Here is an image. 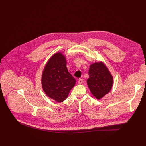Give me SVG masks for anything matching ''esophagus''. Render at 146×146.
I'll list each match as a JSON object with an SVG mask.
<instances>
[{"mask_svg": "<svg viewBox=\"0 0 146 146\" xmlns=\"http://www.w3.org/2000/svg\"><path fill=\"white\" fill-rule=\"evenodd\" d=\"M78 84H82V83L83 82V80L81 79V78H79L78 80Z\"/></svg>", "mask_w": 146, "mask_h": 146, "instance_id": "34e87169", "label": "esophagus"}]
</instances>
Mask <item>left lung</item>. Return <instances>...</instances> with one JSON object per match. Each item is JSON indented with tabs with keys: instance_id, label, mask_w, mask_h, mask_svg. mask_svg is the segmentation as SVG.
<instances>
[{
	"instance_id": "obj_1",
	"label": "left lung",
	"mask_w": 146,
	"mask_h": 146,
	"mask_svg": "<svg viewBox=\"0 0 146 146\" xmlns=\"http://www.w3.org/2000/svg\"><path fill=\"white\" fill-rule=\"evenodd\" d=\"M87 84L94 96L100 99L109 93L113 86V77L107 67L102 62L91 65Z\"/></svg>"
}]
</instances>
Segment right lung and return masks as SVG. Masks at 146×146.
Here are the masks:
<instances>
[{
  "label": "right lung",
  "mask_w": 146,
  "mask_h": 146,
  "mask_svg": "<svg viewBox=\"0 0 146 146\" xmlns=\"http://www.w3.org/2000/svg\"><path fill=\"white\" fill-rule=\"evenodd\" d=\"M41 84L45 93L54 100L61 102L67 98L76 80L68 72L65 57L61 53L54 54L48 61Z\"/></svg>",
  "instance_id": "add662e5"
}]
</instances>
